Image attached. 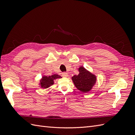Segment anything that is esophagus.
<instances>
[{"mask_svg":"<svg viewBox=\"0 0 135 135\" xmlns=\"http://www.w3.org/2000/svg\"><path fill=\"white\" fill-rule=\"evenodd\" d=\"M62 76L63 77H67L68 76V73H66V72H64L62 73Z\"/></svg>","mask_w":135,"mask_h":135,"instance_id":"esophagus-1","label":"esophagus"}]
</instances>
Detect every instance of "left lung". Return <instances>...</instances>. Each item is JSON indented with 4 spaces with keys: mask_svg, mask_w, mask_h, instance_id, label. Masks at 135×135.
Masks as SVG:
<instances>
[{
    "mask_svg": "<svg viewBox=\"0 0 135 135\" xmlns=\"http://www.w3.org/2000/svg\"><path fill=\"white\" fill-rule=\"evenodd\" d=\"M79 74L72 77L75 87L83 93L88 92L95 84L96 78L91 73L87 71L83 67L79 69Z\"/></svg>",
    "mask_w": 135,
    "mask_h": 135,
    "instance_id": "obj_1",
    "label": "left lung"
}]
</instances>
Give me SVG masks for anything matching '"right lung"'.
Wrapping results in <instances>:
<instances>
[{
	"instance_id": "1",
	"label": "right lung",
	"mask_w": 135,
	"mask_h": 135,
	"mask_svg": "<svg viewBox=\"0 0 135 135\" xmlns=\"http://www.w3.org/2000/svg\"><path fill=\"white\" fill-rule=\"evenodd\" d=\"M61 78L60 75L54 74L52 76H43L42 79V81L40 82V84L42 88H48L50 85L54 84V80L57 78Z\"/></svg>"
}]
</instances>
